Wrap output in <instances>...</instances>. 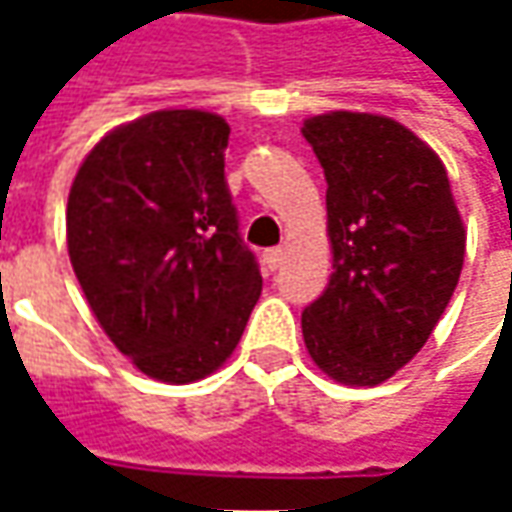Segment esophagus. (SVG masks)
<instances>
[{
    "label": "esophagus",
    "mask_w": 512,
    "mask_h": 512,
    "mask_svg": "<svg viewBox=\"0 0 512 512\" xmlns=\"http://www.w3.org/2000/svg\"><path fill=\"white\" fill-rule=\"evenodd\" d=\"M282 262H285V250H282V247H270V250H265V265L270 267V270L282 267Z\"/></svg>",
    "instance_id": "1"
}]
</instances>
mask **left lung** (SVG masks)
I'll return each instance as SVG.
<instances>
[{
	"instance_id": "left-lung-1",
	"label": "left lung",
	"mask_w": 512,
	"mask_h": 512,
	"mask_svg": "<svg viewBox=\"0 0 512 512\" xmlns=\"http://www.w3.org/2000/svg\"><path fill=\"white\" fill-rule=\"evenodd\" d=\"M327 179L333 273L305 307L316 367L376 387L410 362L459 285L462 213L439 153L382 113L330 110L305 119Z\"/></svg>"
}]
</instances>
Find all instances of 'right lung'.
I'll return each mask as SVG.
<instances>
[{
  "label": "right lung",
  "instance_id": "add662e5",
  "mask_svg": "<svg viewBox=\"0 0 512 512\" xmlns=\"http://www.w3.org/2000/svg\"><path fill=\"white\" fill-rule=\"evenodd\" d=\"M227 136L219 113L153 110L105 133L70 185L73 273L116 350L156 382L216 373L262 293L225 182Z\"/></svg>",
  "mask_w": 512,
  "mask_h": 512
}]
</instances>
